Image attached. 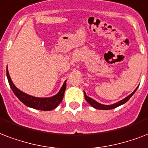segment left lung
<instances>
[{"mask_svg":"<svg viewBox=\"0 0 148 148\" xmlns=\"http://www.w3.org/2000/svg\"><path fill=\"white\" fill-rule=\"evenodd\" d=\"M138 88V87H137ZM137 88L135 90H134V92H132L131 94L128 95L127 97H126L125 99H122L120 101H117L114 104H112V105H103V104H101V103H99L98 101H96L95 100H94L92 98H90V97L87 96L86 94H85V92H84V99L86 100L88 102L89 104L91 105L92 107H94L95 109H102V110H109V109H115V108H116V107L119 106H121V105H123L124 103H126L128 100H129L132 96H133V95L135 93V92L137 91Z\"/></svg>","mask_w":148,"mask_h":148,"instance_id":"obj_1","label":"left lung"}]
</instances>
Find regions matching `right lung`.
<instances>
[{"label": "right lung", "mask_w": 148, "mask_h": 148, "mask_svg": "<svg viewBox=\"0 0 148 148\" xmlns=\"http://www.w3.org/2000/svg\"><path fill=\"white\" fill-rule=\"evenodd\" d=\"M7 77L8 80L9 85L11 87L12 92L17 96V98L20 101L25 104L26 106L32 108V109H39V110H42V111H50L53 109L56 108L61 102L64 98V92L66 90V81L64 82L63 86L59 91V92L56 95L49 98H37V97L32 96L29 95L21 92L19 90L14 83L12 82L11 79V77L9 75L8 70L7 67Z\"/></svg>", "instance_id": "add662e5"}]
</instances>
